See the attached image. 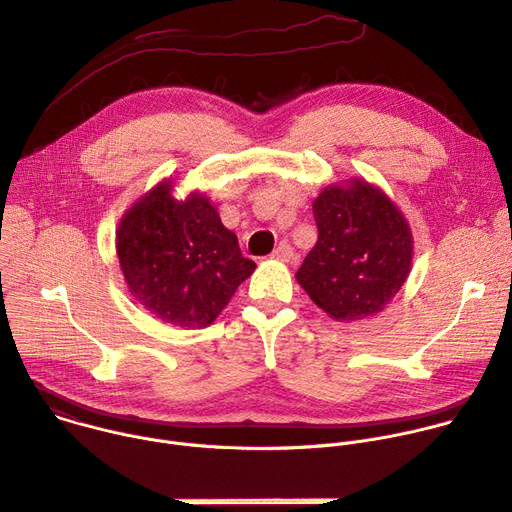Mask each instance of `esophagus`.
<instances>
[{
	"label": "esophagus",
	"instance_id": "obj_1",
	"mask_svg": "<svg viewBox=\"0 0 512 512\" xmlns=\"http://www.w3.org/2000/svg\"><path fill=\"white\" fill-rule=\"evenodd\" d=\"M272 258L283 260V262H289V260L293 258V248H291V244H287V242H281L277 248H274V252H272Z\"/></svg>",
	"mask_w": 512,
	"mask_h": 512
}]
</instances>
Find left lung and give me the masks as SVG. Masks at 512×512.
<instances>
[{
    "mask_svg": "<svg viewBox=\"0 0 512 512\" xmlns=\"http://www.w3.org/2000/svg\"><path fill=\"white\" fill-rule=\"evenodd\" d=\"M318 242L297 270V281L338 322L381 311L406 283L412 235L387 196L367 182L326 188L313 203Z\"/></svg>",
    "mask_w": 512,
    "mask_h": 512,
    "instance_id": "1",
    "label": "left lung"
}]
</instances>
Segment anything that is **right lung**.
<instances>
[{"instance_id":"1","label":"right lung","mask_w":512,"mask_h":512,"mask_svg":"<svg viewBox=\"0 0 512 512\" xmlns=\"http://www.w3.org/2000/svg\"><path fill=\"white\" fill-rule=\"evenodd\" d=\"M116 254L133 297L180 328L209 326L256 268L203 194L178 203L168 182L125 215Z\"/></svg>"}]
</instances>
